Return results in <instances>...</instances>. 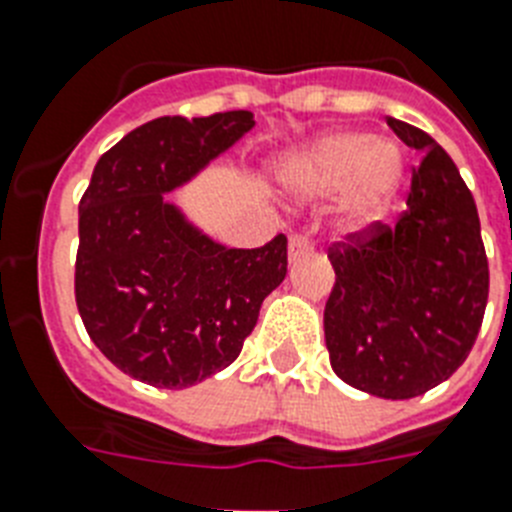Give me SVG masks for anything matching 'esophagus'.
<instances>
[{
	"label": "esophagus",
	"mask_w": 512,
	"mask_h": 512,
	"mask_svg": "<svg viewBox=\"0 0 512 512\" xmlns=\"http://www.w3.org/2000/svg\"><path fill=\"white\" fill-rule=\"evenodd\" d=\"M310 242H307L305 236H292L289 239V263H297V260H302L305 255H310Z\"/></svg>",
	"instance_id": "esophagus-1"
}]
</instances>
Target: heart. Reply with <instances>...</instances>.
I'll use <instances>...</instances> for the list:
<instances>
[{"instance_id": "heart-1", "label": "heart", "mask_w": 512, "mask_h": 512, "mask_svg": "<svg viewBox=\"0 0 512 512\" xmlns=\"http://www.w3.org/2000/svg\"><path fill=\"white\" fill-rule=\"evenodd\" d=\"M405 181V155L392 141L339 131L299 149L281 168V184L299 202H326L344 194L339 226L360 234L389 215Z\"/></svg>"}]
</instances>
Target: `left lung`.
<instances>
[{"label":"left lung","mask_w":512,"mask_h":512,"mask_svg":"<svg viewBox=\"0 0 512 512\" xmlns=\"http://www.w3.org/2000/svg\"><path fill=\"white\" fill-rule=\"evenodd\" d=\"M423 160L397 226L378 223L331 247L336 284L323 331L342 381L384 400H410L458 371L489 297L481 223L452 157L426 131L389 118Z\"/></svg>","instance_id":"left-lung-1"}]
</instances>
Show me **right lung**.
<instances>
[{"mask_svg":"<svg viewBox=\"0 0 512 512\" xmlns=\"http://www.w3.org/2000/svg\"><path fill=\"white\" fill-rule=\"evenodd\" d=\"M255 128L252 112L157 118L107 149L78 205L76 305L115 368L186 389L234 363L286 276V236L231 249L165 194Z\"/></svg>","mask_w":512,"mask_h":512,"instance_id":"1","label":"right lung"}]
</instances>
